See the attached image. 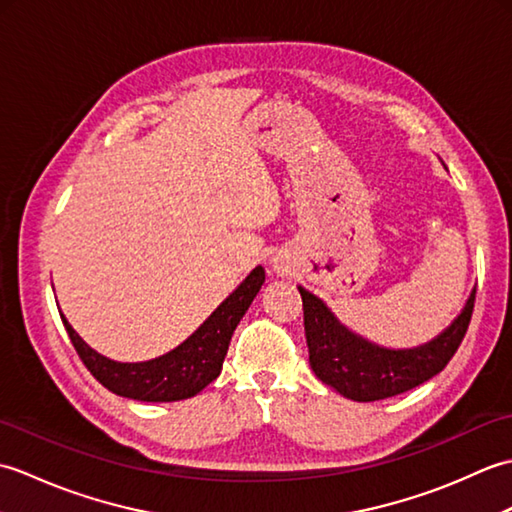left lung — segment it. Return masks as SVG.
<instances>
[{"mask_svg":"<svg viewBox=\"0 0 512 512\" xmlns=\"http://www.w3.org/2000/svg\"><path fill=\"white\" fill-rule=\"evenodd\" d=\"M310 367L321 383L356 402H374L427 383L440 374L458 352L469 330L475 288L458 317L436 339L407 350H394L367 341L336 319L328 303L299 286Z\"/></svg>","mask_w":512,"mask_h":512,"instance_id":"8db88e82","label":"left lung"}]
</instances>
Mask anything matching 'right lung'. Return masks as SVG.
<instances>
[{
	"mask_svg": "<svg viewBox=\"0 0 512 512\" xmlns=\"http://www.w3.org/2000/svg\"><path fill=\"white\" fill-rule=\"evenodd\" d=\"M264 281L266 273L262 266L250 270V275L211 312V317L187 341L151 361H112V358L92 350L63 317V312L61 321L68 330L76 354L103 387L114 391L116 396L140 402H176L200 394L206 385L220 376L237 323L242 321Z\"/></svg>",
	"mask_w": 512,
	"mask_h": 512,
	"instance_id": "1",
	"label": "right lung"
}]
</instances>
